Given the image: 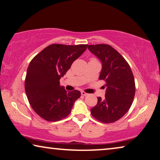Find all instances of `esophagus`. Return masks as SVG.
Returning a JSON list of instances; mask_svg holds the SVG:
<instances>
[{"instance_id": "34e87169", "label": "esophagus", "mask_w": 160, "mask_h": 160, "mask_svg": "<svg viewBox=\"0 0 160 160\" xmlns=\"http://www.w3.org/2000/svg\"><path fill=\"white\" fill-rule=\"evenodd\" d=\"M81 95H83V96H86V95H88V93H86V92H85L82 91V92H81Z\"/></svg>"}]
</instances>
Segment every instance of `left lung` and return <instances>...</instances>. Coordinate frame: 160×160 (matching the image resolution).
<instances>
[{"label": "left lung", "instance_id": "left-lung-1", "mask_svg": "<svg viewBox=\"0 0 160 160\" xmlns=\"http://www.w3.org/2000/svg\"><path fill=\"white\" fill-rule=\"evenodd\" d=\"M88 49L101 61L99 80L106 82L105 98L98 97L91 114L103 123H113L129 110L135 95V82L132 71L125 59L108 44L88 45Z\"/></svg>", "mask_w": 160, "mask_h": 160}]
</instances>
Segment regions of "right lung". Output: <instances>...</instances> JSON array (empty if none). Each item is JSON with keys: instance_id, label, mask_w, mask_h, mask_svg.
I'll return each mask as SVG.
<instances>
[{"instance_id": "add662e5", "label": "right lung", "mask_w": 160, "mask_h": 160, "mask_svg": "<svg viewBox=\"0 0 160 160\" xmlns=\"http://www.w3.org/2000/svg\"><path fill=\"white\" fill-rule=\"evenodd\" d=\"M87 44H54L47 47L31 61L25 80V90L28 102L40 117L57 121L70 113L80 92H67L59 85L75 59L87 49Z\"/></svg>"}]
</instances>
